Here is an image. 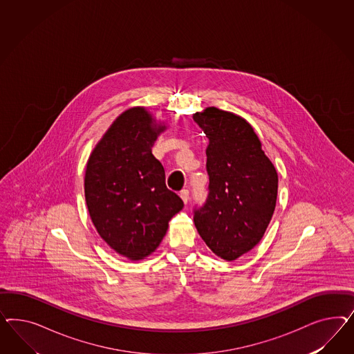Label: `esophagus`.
Returning <instances> with one entry per match:
<instances>
[{"mask_svg": "<svg viewBox=\"0 0 354 354\" xmlns=\"http://www.w3.org/2000/svg\"><path fill=\"white\" fill-rule=\"evenodd\" d=\"M179 196H180L183 203L187 204L188 200H189V191H188V189H183V191H180V193H179Z\"/></svg>", "mask_w": 354, "mask_h": 354, "instance_id": "esophagus-1", "label": "esophagus"}]
</instances>
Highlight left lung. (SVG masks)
Masks as SVG:
<instances>
[{
  "label": "left lung",
  "instance_id": "obj_1",
  "mask_svg": "<svg viewBox=\"0 0 354 354\" xmlns=\"http://www.w3.org/2000/svg\"><path fill=\"white\" fill-rule=\"evenodd\" d=\"M193 120L209 139V197L194 225L215 256L228 262L252 250L265 235L278 196V172L247 119L209 106Z\"/></svg>",
  "mask_w": 354,
  "mask_h": 354
}]
</instances>
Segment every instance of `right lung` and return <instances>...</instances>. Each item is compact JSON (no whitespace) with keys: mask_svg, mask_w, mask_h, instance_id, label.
<instances>
[{"mask_svg":"<svg viewBox=\"0 0 354 354\" xmlns=\"http://www.w3.org/2000/svg\"><path fill=\"white\" fill-rule=\"evenodd\" d=\"M167 129L144 106L119 114L86 161L84 194L98 235L122 257L138 262L160 247L172 216L183 209L166 188L161 162L151 154Z\"/></svg>","mask_w":354,"mask_h":354,"instance_id":"1","label":"right lung"}]
</instances>
